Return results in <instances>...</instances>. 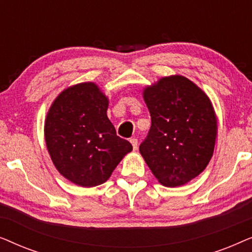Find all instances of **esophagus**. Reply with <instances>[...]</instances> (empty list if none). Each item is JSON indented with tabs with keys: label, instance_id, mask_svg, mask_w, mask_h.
Wrapping results in <instances>:
<instances>
[{
	"label": "esophagus",
	"instance_id": "esophagus-1",
	"mask_svg": "<svg viewBox=\"0 0 252 252\" xmlns=\"http://www.w3.org/2000/svg\"><path fill=\"white\" fill-rule=\"evenodd\" d=\"M129 141H130V143H132L133 149L136 150L137 149V140L136 139H130Z\"/></svg>",
	"mask_w": 252,
	"mask_h": 252
}]
</instances>
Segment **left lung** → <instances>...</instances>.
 <instances>
[{
    "label": "left lung",
    "instance_id": "obj_1",
    "mask_svg": "<svg viewBox=\"0 0 252 252\" xmlns=\"http://www.w3.org/2000/svg\"><path fill=\"white\" fill-rule=\"evenodd\" d=\"M151 117L140 153L165 187H180L202 173L211 160L217 115L211 99L184 75H168L142 92Z\"/></svg>",
    "mask_w": 252,
    "mask_h": 252
}]
</instances>
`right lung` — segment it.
<instances>
[{"label": "right lung", "mask_w": 252, "mask_h": 252, "mask_svg": "<svg viewBox=\"0 0 252 252\" xmlns=\"http://www.w3.org/2000/svg\"><path fill=\"white\" fill-rule=\"evenodd\" d=\"M109 98L95 82H80L61 92L44 120V140L56 170L72 184L95 187L111 177L133 150L117 136L106 115Z\"/></svg>", "instance_id": "right-lung-1"}]
</instances>
